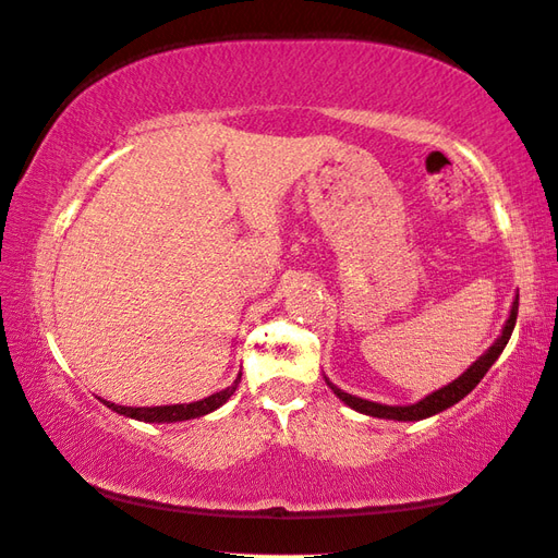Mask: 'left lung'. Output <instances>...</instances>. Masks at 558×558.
I'll return each mask as SVG.
<instances>
[{
    "label": "left lung",
    "instance_id": "left-lung-1",
    "mask_svg": "<svg viewBox=\"0 0 558 558\" xmlns=\"http://www.w3.org/2000/svg\"><path fill=\"white\" fill-rule=\"evenodd\" d=\"M518 306H520V296H514L512 308H510V318L506 320V328H502L500 338L493 342L488 350L483 352L464 374L454 378L451 384H447L445 388H439V391L425 396L423 401H417L413 405H384V403L364 401V398H356V396L340 391V388L332 386L328 378H325V381H328V386L332 388L335 396H338L340 401H344L352 410H356V413H364V415H372V417H384V420H401V423H415V420H425L429 415H437V413H442V410L459 403L461 398H466L471 391H474L481 378L486 376V372L490 369L493 364H496V360L502 354V350H506V344H508L510 335L514 330V320H518Z\"/></svg>",
    "mask_w": 558,
    "mask_h": 558
}]
</instances>
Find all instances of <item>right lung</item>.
<instances>
[{
	"label": "right lung",
	"instance_id": "1",
	"mask_svg": "<svg viewBox=\"0 0 558 558\" xmlns=\"http://www.w3.org/2000/svg\"><path fill=\"white\" fill-rule=\"evenodd\" d=\"M240 376L223 391H218L208 398H202V401H194V403H177V405H153V408H131V405H116L109 401H101L107 408L116 410L119 415L125 417H133V420H141V423H182V420H192V417H202L214 413L216 408L223 405L230 396L235 393V388L240 384Z\"/></svg>",
	"mask_w": 558,
	"mask_h": 558
}]
</instances>
